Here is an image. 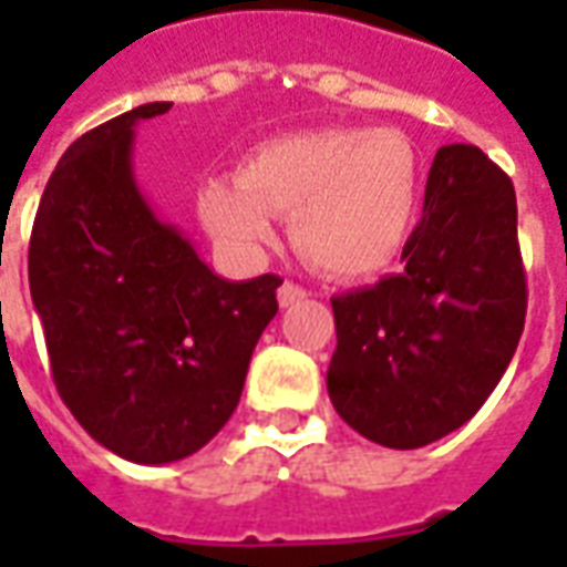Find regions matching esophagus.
<instances>
[{
  "label": "esophagus",
  "mask_w": 567,
  "mask_h": 567,
  "mask_svg": "<svg viewBox=\"0 0 567 567\" xmlns=\"http://www.w3.org/2000/svg\"><path fill=\"white\" fill-rule=\"evenodd\" d=\"M276 297H279V307L288 309V307H295V303H300V300L307 297V288H300V285H295V282H285Z\"/></svg>",
  "instance_id": "34e87169"
}]
</instances>
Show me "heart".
<instances>
[{
    "label": "heart",
    "mask_w": 567,
    "mask_h": 567,
    "mask_svg": "<svg viewBox=\"0 0 567 567\" xmlns=\"http://www.w3.org/2000/svg\"><path fill=\"white\" fill-rule=\"evenodd\" d=\"M422 203V166L401 130L324 127L267 140L236 175L197 187L206 234L234 260L276 243V215H295L297 248L319 270L368 279L404 251Z\"/></svg>",
    "instance_id": "heart-1"
}]
</instances>
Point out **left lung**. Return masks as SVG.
Returning a JSON list of instances; mask_svg holds the SVG:
<instances>
[{"instance_id":"obj_1","label":"left lung","mask_w":567,"mask_h":567,"mask_svg":"<svg viewBox=\"0 0 567 567\" xmlns=\"http://www.w3.org/2000/svg\"><path fill=\"white\" fill-rule=\"evenodd\" d=\"M401 260V272L331 300L328 394L361 437L419 450L486 404L523 337L511 178L474 145H443Z\"/></svg>"}]
</instances>
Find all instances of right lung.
Returning a JSON list of instances; mask_svg holds the SVG:
<instances>
[{
	"label": "right lung",
	"instance_id": "1",
	"mask_svg": "<svg viewBox=\"0 0 567 567\" xmlns=\"http://www.w3.org/2000/svg\"><path fill=\"white\" fill-rule=\"evenodd\" d=\"M145 103L66 148L30 239V295L56 392L105 450L169 464L234 416L248 361L276 316L279 276L230 282L151 209L133 169Z\"/></svg>",
	"mask_w": 567,
	"mask_h": 567
}]
</instances>
